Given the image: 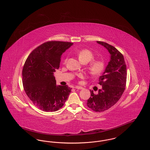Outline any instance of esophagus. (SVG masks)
I'll use <instances>...</instances> for the list:
<instances>
[{
  "label": "esophagus",
  "instance_id": "obj_1",
  "mask_svg": "<svg viewBox=\"0 0 150 150\" xmlns=\"http://www.w3.org/2000/svg\"><path fill=\"white\" fill-rule=\"evenodd\" d=\"M75 88L76 89H83V87H81V86H76L75 87Z\"/></svg>",
  "mask_w": 150,
  "mask_h": 150
}]
</instances>
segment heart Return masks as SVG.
I'll return each instance as SVG.
<instances>
[{
	"label": "heart",
	"mask_w": 150,
	"mask_h": 150,
	"mask_svg": "<svg viewBox=\"0 0 150 150\" xmlns=\"http://www.w3.org/2000/svg\"><path fill=\"white\" fill-rule=\"evenodd\" d=\"M79 59L82 63H88L91 61L88 66V69L90 74L92 75H98L105 69V62L102 59H94V54L91 50H82L78 53ZM66 62V59H64V62ZM79 77L83 78V75H79Z\"/></svg>",
	"instance_id": "1"
}]
</instances>
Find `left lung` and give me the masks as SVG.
I'll return each instance as SVG.
<instances>
[{
	"mask_svg": "<svg viewBox=\"0 0 150 150\" xmlns=\"http://www.w3.org/2000/svg\"><path fill=\"white\" fill-rule=\"evenodd\" d=\"M107 49L111 55L105 72L99 78L102 89L97 94L91 91L87 106L96 112H102L113 106L120 100L125 89L127 66L124 58L114 47L103 42H97Z\"/></svg>",
	"mask_w": 150,
	"mask_h": 150,
	"instance_id": "left-lung-1",
	"label": "left lung"
}]
</instances>
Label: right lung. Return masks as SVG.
<instances>
[{
  "label": "right lung",
  "instance_id": "1",
  "mask_svg": "<svg viewBox=\"0 0 150 150\" xmlns=\"http://www.w3.org/2000/svg\"><path fill=\"white\" fill-rule=\"evenodd\" d=\"M73 43L50 41L33 50L22 69L23 89L29 99L38 108L54 112L64 105L71 89L56 86L54 72L59 67L61 57Z\"/></svg>",
  "mask_w": 150,
  "mask_h": 150
}]
</instances>
